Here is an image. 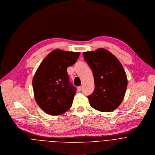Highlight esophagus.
<instances>
[{"instance_id":"esophagus-1","label":"esophagus","mask_w":155,"mask_h":155,"mask_svg":"<svg viewBox=\"0 0 155 155\" xmlns=\"http://www.w3.org/2000/svg\"><path fill=\"white\" fill-rule=\"evenodd\" d=\"M82 86H79V87H78V90L79 91H81L82 90Z\"/></svg>"}]
</instances>
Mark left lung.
I'll return each instance as SVG.
<instances>
[{
  "instance_id": "obj_1",
  "label": "left lung",
  "mask_w": 155,
  "mask_h": 155,
  "mask_svg": "<svg viewBox=\"0 0 155 155\" xmlns=\"http://www.w3.org/2000/svg\"><path fill=\"white\" fill-rule=\"evenodd\" d=\"M83 55L94 77L95 90L87 97L90 106L100 112L113 111L126 93L128 79L124 68L114 55L103 48L84 52Z\"/></svg>"
}]
</instances>
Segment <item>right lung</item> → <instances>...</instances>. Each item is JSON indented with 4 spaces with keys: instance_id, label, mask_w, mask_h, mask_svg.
I'll return each mask as SVG.
<instances>
[{
    "instance_id": "obj_1",
    "label": "right lung",
    "mask_w": 155,
    "mask_h": 155,
    "mask_svg": "<svg viewBox=\"0 0 155 155\" xmlns=\"http://www.w3.org/2000/svg\"><path fill=\"white\" fill-rule=\"evenodd\" d=\"M79 55L78 52L54 49L37 70L32 80L34 97L48 114L61 115L71 108L76 89L69 82L67 69L76 62Z\"/></svg>"
}]
</instances>
